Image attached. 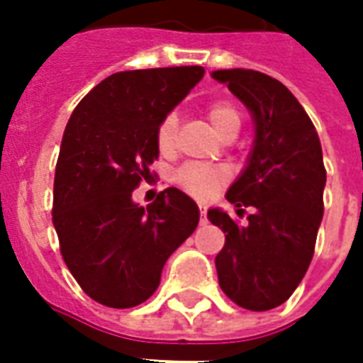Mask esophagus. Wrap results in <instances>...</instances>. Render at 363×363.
<instances>
[{"mask_svg": "<svg viewBox=\"0 0 363 363\" xmlns=\"http://www.w3.org/2000/svg\"><path fill=\"white\" fill-rule=\"evenodd\" d=\"M200 223H202V225H204V223H208V216H206L204 206H200Z\"/></svg>", "mask_w": 363, "mask_h": 363, "instance_id": "34e87169", "label": "esophagus"}]
</instances>
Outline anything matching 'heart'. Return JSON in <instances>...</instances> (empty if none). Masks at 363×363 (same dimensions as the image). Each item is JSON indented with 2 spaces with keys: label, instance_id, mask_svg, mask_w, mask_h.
<instances>
[{
  "label": "heart",
  "instance_id": "b5f03b06",
  "mask_svg": "<svg viewBox=\"0 0 363 363\" xmlns=\"http://www.w3.org/2000/svg\"><path fill=\"white\" fill-rule=\"evenodd\" d=\"M206 116L221 138H225L231 132H237L241 126V116H239L237 106L223 99H218L208 104ZM177 130H179V118L174 112H169L165 118L159 122L157 130H155V143L161 153H165V155L173 153L177 147ZM228 179L229 174L225 169L200 165V163H186V165L179 167L173 174L174 184L198 200H206L212 196L216 190L228 182Z\"/></svg>",
  "mask_w": 363,
  "mask_h": 363
}]
</instances>
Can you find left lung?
<instances>
[{
  "label": "left lung",
  "mask_w": 363,
  "mask_h": 363,
  "mask_svg": "<svg viewBox=\"0 0 363 363\" xmlns=\"http://www.w3.org/2000/svg\"><path fill=\"white\" fill-rule=\"evenodd\" d=\"M213 79L251 111L255 143L228 198L247 225L213 208L208 220L225 233L216 257L223 294L243 309L268 311L296 291L311 264L323 220L327 171L319 135L291 91L255 69H218Z\"/></svg>",
  "instance_id": "obj_1"
}]
</instances>
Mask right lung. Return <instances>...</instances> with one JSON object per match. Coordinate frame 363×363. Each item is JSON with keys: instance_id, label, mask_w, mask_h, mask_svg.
I'll return each mask as SVG.
<instances>
[{"instance_id": "obj_1", "label": "right lung", "mask_w": 363, "mask_h": 363, "mask_svg": "<svg viewBox=\"0 0 363 363\" xmlns=\"http://www.w3.org/2000/svg\"><path fill=\"white\" fill-rule=\"evenodd\" d=\"M204 77L202 66L108 75L69 116L54 174L60 252L96 303L128 309L153 296L167 259L196 229V202L165 189L147 208L132 192L153 179L159 122Z\"/></svg>"}]
</instances>
